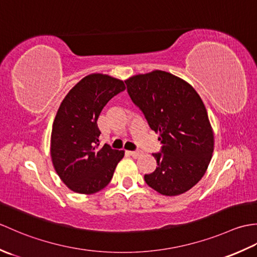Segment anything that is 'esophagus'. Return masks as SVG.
<instances>
[{
    "mask_svg": "<svg viewBox=\"0 0 257 257\" xmlns=\"http://www.w3.org/2000/svg\"><path fill=\"white\" fill-rule=\"evenodd\" d=\"M129 155L132 156L133 158H139L141 155H143V151L141 150H135V151H129Z\"/></svg>",
    "mask_w": 257,
    "mask_h": 257,
    "instance_id": "34e87169",
    "label": "esophagus"
}]
</instances>
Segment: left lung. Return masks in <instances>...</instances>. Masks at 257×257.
Wrapping results in <instances>:
<instances>
[{"label":"left lung","instance_id":"8db88e82","mask_svg":"<svg viewBox=\"0 0 257 257\" xmlns=\"http://www.w3.org/2000/svg\"><path fill=\"white\" fill-rule=\"evenodd\" d=\"M133 102L160 134V152L152 154L156 170L145 174L150 188L163 195L187 192L204 176L214 137L206 109L187 81L163 70L136 75L124 81Z\"/></svg>","mask_w":257,"mask_h":257}]
</instances>
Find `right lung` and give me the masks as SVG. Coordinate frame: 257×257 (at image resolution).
<instances>
[{
    "instance_id": "add662e5",
    "label": "right lung",
    "mask_w": 257,
    "mask_h": 257,
    "mask_svg": "<svg viewBox=\"0 0 257 257\" xmlns=\"http://www.w3.org/2000/svg\"><path fill=\"white\" fill-rule=\"evenodd\" d=\"M125 89L122 80L86 76L64 98L53 123L51 156L62 181L74 192L92 194L110 182L124 152L99 145L98 117L107 102Z\"/></svg>"
}]
</instances>
